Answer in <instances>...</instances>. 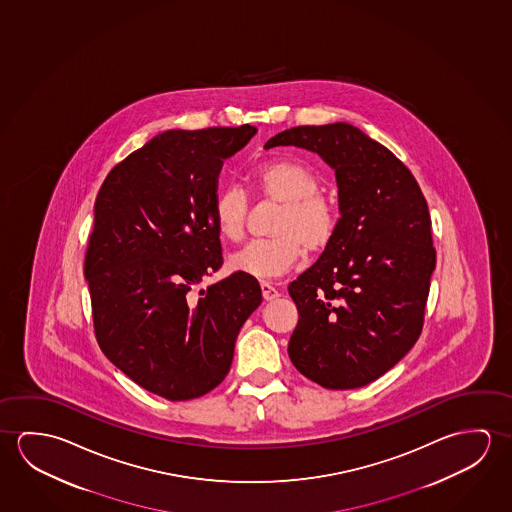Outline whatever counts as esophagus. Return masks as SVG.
Here are the masks:
<instances>
[{"mask_svg":"<svg viewBox=\"0 0 512 512\" xmlns=\"http://www.w3.org/2000/svg\"><path fill=\"white\" fill-rule=\"evenodd\" d=\"M261 295H263L265 301H274V299L279 297V292H277L272 284L263 281V283H261Z\"/></svg>","mask_w":512,"mask_h":512,"instance_id":"esophagus-1","label":"esophagus"}]
</instances>
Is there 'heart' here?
I'll return each mask as SVG.
<instances>
[{
    "label": "heart",
    "mask_w": 512,
    "mask_h": 512,
    "mask_svg": "<svg viewBox=\"0 0 512 512\" xmlns=\"http://www.w3.org/2000/svg\"><path fill=\"white\" fill-rule=\"evenodd\" d=\"M254 192L279 204L267 240H256L229 258V268L245 276L274 277L286 272L304 254L325 251L336 236L340 211L320 188L317 172L295 160H272L252 172ZM249 199L242 188L219 190L211 219L220 238L238 242L245 233Z\"/></svg>",
    "instance_id": "heart-1"
}]
</instances>
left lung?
Here are the masks:
<instances>
[{"instance_id": "obj_1", "label": "left lung", "mask_w": 512, "mask_h": 512, "mask_svg": "<svg viewBox=\"0 0 512 512\" xmlns=\"http://www.w3.org/2000/svg\"><path fill=\"white\" fill-rule=\"evenodd\" d=\"M304 147L336 174L341 219L320 260L288 286L299 322L293 366L327 390H354L397 365L422 334L436 249L411 171L363 131L297 126L265 149Z\"/></svg>"}]
</instances>
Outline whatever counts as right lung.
<instances>
[{
	"label": "right lung",
	"mask_w": 512,
	"mask_h": 512,
	"mask_svg": "<svg viewBox=\"0 0 512 512\" xmlns=\"http://www.w3.org/2000/svg\"><path fill=\"white\" fill-rule=\"evenodd\" d=\"M256 131H163L117 163L96 197L83 268L96 340L122 374L172 402L224 381L261 304L260 283L240 272L194 292L224 263L211 219L222 163Z\"/></svg>",
	"instance_id": "add662e5"
}]
</instances>
